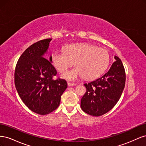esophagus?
<instances>
[{
  "label": "esophagus",
  "instance_id": "esophagus-1",
  "mask_svg": "<svg viewBox=\"0 0 146 146\" xmlns=\"http://www.w3.org/2000/svg\"><path fill=\"white\" fill-rule=\"evenodd\" d=\"M68 86H75V85H76V84L74 83H70V82H68Z\"/></svg>",
  "mask_w": 146,
  "mask_h": 146
}]
</instances>
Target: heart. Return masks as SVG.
Returning <instances> with one entry per match:
<instances>
[{
    "label": "heart",
    "mask_w": 146,
    "mask_h": 146,
    "mask_svg": "<svg viewBox=\"0 0 146 146\" xmlns=\"http://www.w3.org/2000/svg\"><path fill=\"white\" fill-rule=\"evenodd\" d=\"M64 51L55 50L52 61L60 72L66 71L75 61L76 67L63 75L69 80H77L82 76L86 80L95 79L105 71L109 63L108 51L90 44L69 45Z\"/></svg>",
    "instance_id": "obj_1"
}]
</instances>
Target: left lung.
I'll list each match as a JSON object with an SVG mask.
<instances>
[{
  "mask_svg": "<svg viewBox=\"0 0 146 146\" xmlns=\"http://www.w3.org/2000/svg\"><path fill=\"white\" fill-rule=\"evenodd\" d=\"M116 61L108 71L96 80L84 85L86 92L81 99V108L93 116H100L111 110L120 99L125 83V71L121 60Z\"/></svg>",
  "mask_w": 146,
  "mask_h": 146,
  "instance_id": "obj_1",
  "label": "left lung"
}]
</instances>
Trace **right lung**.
Masks as SVG:
<instances>
[{
  "instance_id": "right-lung-1",
  "label": "right lung",
  "mask_w": 146,
  "mask_h": 146,
  "mask_svg": "<svg viewBox=\"0 0 146 146\" xmlns=\"http://www.w3.org/2000/svg\"><path fill=\"white\" fill-rule=\"evenodd\" d=\"M51 38L33 44L21 55L15 71L16 90L25 105L32 111L46 115L54 111L68 87L64 79L57 77L52 57H43Z\"/></svg>"
}]
</instances>
